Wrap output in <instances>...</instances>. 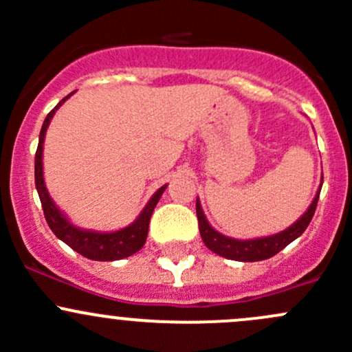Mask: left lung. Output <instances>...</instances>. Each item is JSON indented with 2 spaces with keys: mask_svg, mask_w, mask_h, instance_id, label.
I'll return each instance as SVG.
<instances>
[{
  "mask_svg": "<svg viewBox=\"0 0 352 352\" xmlns=\"http://www.w3.org/2000/svg\"><path fill=\"white\" fill-rule=\"evenodd\" d=\"M322 180H324V177H322ZM320 189H318L317 196H315L314 201H311L310 208L307 209V212H305L296 223H293L289 228H286L285 232L281 233H276V235L264 236V239H255V240H235L216 232V230L209 225L208 219H206L204 212H202V208H201V202H199L197 199L196 212H197L199 232H201L202 242H204V245L209 248V250L221 255V257L232 258V261H240V262L265 261V258L272 257V255H276L278 252H281L286 245H289L293 240H296L298 236L307 230V226L310 225L311 218H314L315 209H317Z\"/></svg>",
  "mask_w": 352,
  "mask_h": 352,
  "instance_id": "left-lung-1",
  "label": "left lung"
}]
</instances>
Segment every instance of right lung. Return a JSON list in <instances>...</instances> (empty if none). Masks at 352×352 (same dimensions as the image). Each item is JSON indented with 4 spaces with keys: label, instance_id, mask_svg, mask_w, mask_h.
I'll use <instances>...</instances> for the list:
<instances>
[{
    "label": "right lung",
    "instance_id": "obj_1",
    "mask_svg": "<svg viewBox=\"0 0 352 352\" xmlns=\"http://www.w3.org/2000/svg\"><path fill=\"white\" fill-rule=\"evenodd\" d=\"M71 91L67 97L63 98L51 112L45 117L44 124H42L41 134H38V146L35 151V187H37L38 197H41L42 209H44L45 221H47L49 228L52 230L59 240H63L66 245H69L74 252L81 254L83 257L91 258V261H119V258L129 257V255L136 254L141 250L148 236V226H150V218L153 214V209L156 202L162 197L163 190L166 186L160 187L150 199L141 214L134 223H131L126 228L119 230V232L112 233H100V232H91V230H81L78 226L71 225L67 218L58 209L51 196H49L47 189L44 184V172H42V150H44V138L45 131H47L49 122H51L54 112L61 107L67 98L73 95Z\"/></svg>",
    "mask_w": 352,
    "mask_h": 352
}]
</instances>
